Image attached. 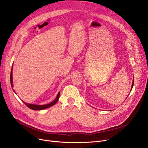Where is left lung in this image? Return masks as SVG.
Returning <instances> with one entry per match:
<instances>
[{
    "label": "left lung",
    "instance_id": "left-lung-1",
    "mask_svg": "<svg viewBox=\"0 0 148 148\" xmlns=\"http://www.w3.org/2000/svg\"><path fill=\"white\" fill-rule=\"evenodd\" d=\"M133 85H134V80L133 82V83H132V86H131V90H132V89H133Z\"/></svg>",
    "mask_w": 148,
    "mask_h": 148
}]
</instances>
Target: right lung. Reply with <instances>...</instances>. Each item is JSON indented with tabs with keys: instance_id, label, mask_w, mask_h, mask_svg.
Instances as JSON below:
<instances>
[{
	"instance_id": "add662e5",
	"label": "right lung",
	"mask_w": 148,
	"mask_h": 148,
	"mask_svg": "<svg viewBox=\"0 0 148 148\" xmlns=\"http://www.w3.org/2000/svg\"><path fill=\"white\" fill-rule=\"evenodd\" d=\"M11 71V75H10V82H11V87L12 88L13 87V82H12V71ZM14 92L15 93V90H13ZM59 96H60V92H58V94L56 97V98H55V99H54V101H53L52 102H51L50 103H49V104H44V105H36V104H29V103H27L25 101H22L24 103V104L27 106L29 108H30V109L32 110H43V109H45V108H49L51 106H53V105L55 104L58 101L59 98Z\"/></svg>"
}]
</instances>
